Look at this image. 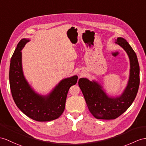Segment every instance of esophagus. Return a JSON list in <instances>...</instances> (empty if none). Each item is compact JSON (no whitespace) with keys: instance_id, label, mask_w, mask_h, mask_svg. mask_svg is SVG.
Wrapping results in <instances>:
<instances>
[{"instance_id":"34e87169","label":"esophagus","mask_w":146,"mask_h":146,"mask_svg":"<svg viewBox=\"0 0 146 146\" xmlns=\"http://www.w3.org/2000/svg\"><path fill=\"white\" fill-rule=\"evenodd\" d=\"M79 74L80 76H82V72H79Z\"/></svg>"}]
</instances>
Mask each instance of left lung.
<instances>
[{
    "mask_svg": "<svg viewBox=\"0 0 146 146\" xmlns=\"http://www.w3.org/2000/svg\"><path fill=\"white\" fill-rule=\"evenodd\" d=\"M115 41L126 51L130 63L129 79L122 94L110 96L100 83L87 78H80L78 82L88 110L97 119H114L122 115L133 104L139 86V65L136 54L124 38L118 37Z\"/></svg>",
    "mask_w": 146,
    "mask_h": 146,
    "instance_id": "1",
    "label": "left lung"
}]
</instances>
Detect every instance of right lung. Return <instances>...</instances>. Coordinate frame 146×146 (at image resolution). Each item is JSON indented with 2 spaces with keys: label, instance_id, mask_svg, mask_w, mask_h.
Wrapping results in <instances>:
<instances>
[{
  "label": "right lung",
  "instance_id": "obj_1",
  "mask_svg": "<svg viewBox=\"0 0 146 146\" xmlns=\"http://www.w3.org/2000/svg\"><path fill=\"white\" fill-rule=\"evenodd\" d=\"M23 38L18 43L10 60L9 80L12 95L17 107L25 115L37 121L58 118L65 109L67 95L78 79L77 75L61 80L47 95L37 93L27 80L22 67V50L30 41Z\"/></svg>",
  "mask_w": 146,
  "mask_h": 146
}]
</instances>
